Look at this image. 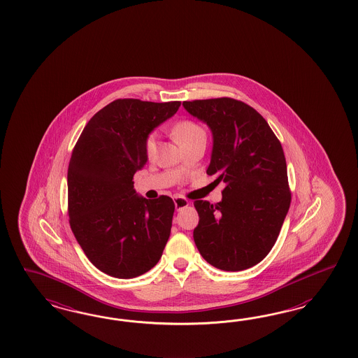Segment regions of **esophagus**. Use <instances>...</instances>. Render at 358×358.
<instances>
[{"label": "esophagus", "instance_id": "obj_1", "mask_svg": "<svg viewBox=\"0 0 358 358\" xmlns=\"http://www.w3.org/2000/svg\"><path fill=\"white\" fill-rule=\"evenodd\" d=\"M190 205V202L187 199H185L182 196H176L174 198V206L177 210H182L185 207H187Z\"/></svg>", "mask_w": 358, "mask_h": 358}]
</instances>
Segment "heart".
Wrapping results in <instances>:
<instances>
[{"label": "heart", "instance_id": "heart-1", "mask_svg": "<svg viewBox=\"0 0 358 358\" xmlns=\"http://www.w3.org/2000/svg\"><path fill=\"white\" fill-rule=\"evenodd\" d=\"M174 139L184 148L199 141L207 139L206 130L194 120H184L176 123L173 127ZM145 153L148 159H153L157 153V136L155 132L150 134L145 139Z\"/></svg>", "mask_w": 358, "mask_h": 358}]
</instances>
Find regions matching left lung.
<instances>
[{"instance_id": "obj_1", "label": "left lung", "mask_w": 358, "mask_h": 358, "mask_svg": "<svg viewBox=\"0 0 358 358\" xmlns=\"http://www.w3.org/2000/svg\"><path fill=\"white\" fill-rule=\"evenodd\" d=\"M213 131L207 174L224 185L219 203L194 201L195 245L217 269L238 271L266 257L292 202L281 141L255 108L234 98L185 101Z\"/></svg>"}]
</instances>
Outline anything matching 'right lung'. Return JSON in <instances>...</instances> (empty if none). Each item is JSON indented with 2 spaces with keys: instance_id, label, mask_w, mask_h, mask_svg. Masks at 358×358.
<instances>
[{
  "instance_id": "obj_1",
  "label": "right lung",
  "mask_w": 358,
  "mask_h": 358,
  "mask_svg": "<svg viewBox=\"0 0 358 358\" xmlns=\"http://www.w3.org/2000/svg\"><path fill=\"white\" fill-rule=\"evenodd\" d=\"M180 101L120 98L81 132L68 166L69 224L89 261L115 278L152 269L171 235L173 199L136 195L134 174L147 163L145 139Z\"/></svg>"
}]
</instances>
